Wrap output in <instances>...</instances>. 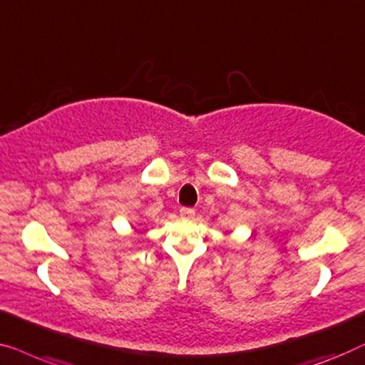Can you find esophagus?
Segmentation results:
<instances>
[{
	"label": "esophagus",
	"instance_id": "esophagus-1",
	"mask_svg": "<svg viewBox=\"0 0 365 365\" xmlns=\"http://www.w3.org/2000/svg\"><path fill=\"white\" fill-rule=\"evenodd\" d=\"M180 215L183 218H190V217H193V215H195V210L188 208V207H183V208H180Z\"/></svg>",
	"mask_w": 365,
	"mask_h": 365
}]
</instances>
